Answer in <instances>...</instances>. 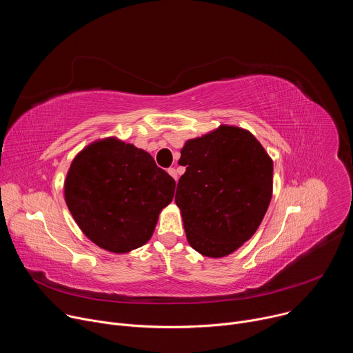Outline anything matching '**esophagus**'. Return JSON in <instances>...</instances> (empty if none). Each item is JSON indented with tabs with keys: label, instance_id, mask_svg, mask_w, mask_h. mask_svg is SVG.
<instances>
[{
	"label": "esophagus",
	"instance_id": "esophagus-1",
	"mask_svg": "<svg viewBox=\"0 0 353 353\" xmlns=\"http://www.w3.org/2000/svg\"><path fill=\"white\" fill-rule=\"evenodd\" d=\"M168 173L177 181V172H176V169L174 168H170V169H168Z\"/></svg>",
	"mask_w": 353,
	"mask_h": 353
}]
</instances>
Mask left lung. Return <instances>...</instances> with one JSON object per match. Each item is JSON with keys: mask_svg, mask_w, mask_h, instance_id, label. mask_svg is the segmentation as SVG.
<instances>
[{"mask_svg": "<svg viewBox=\"0 0 353 353\" xmlns=\"http://www.w3.org/2000/svg\"><path fill=\"white\" fill-rule=\"evenodd\" d=\"M185 173L174 201L185 236L199 254L219 259L259 229L272 196V159L247 130L221 125L188 139L179 161Z\"/></svg>", "mask_w": 353, "mask_h": 353, "instance_id": "obj_1", "label": "left lung"}]
</instances>
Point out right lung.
I'll return each mask as SVG.
<instances>
[{
    "label": "right lung",
    "instance_id": "obj_1",
    "mask_svg": "<svg viewBox=\"0 0 353 353\" xmlns=\"http://www.w3.org/2000/svg\"><path fill=\"white\" fill-rule=\"evenodd\" d=\"M174 187L176 181L145 150L106 138L75 157L64 194L88 239L112 253H128L152 236Z\"/></svg>",
    "mask_w": 353,
    "mask_h": 353
}]
</instances>
